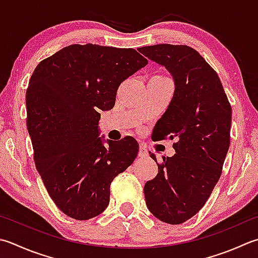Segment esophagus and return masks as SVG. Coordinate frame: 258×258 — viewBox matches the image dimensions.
<instances>
[{
    "label": "esophagus",
    "instance_id": "1",
    "mask_svg": "<svg viewBox=\"0 0 258 258\" xmlns=\"http://www.w3.org/2000/svg\"><path fill=\"white\" fill-rule=\"evenodd\" d=\"M139 156H140V158H142V159H143V158H146V156H149V151L146 150L145 146H143V145L140 146Z\"/></svg>",
    "mask_w": 258,
    "mask_h": 258
}]
</instances>
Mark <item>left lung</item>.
Instances as JSON below:
<instances>
[{
  "label": "left lung",
  "mask_w": 258,
  "mask_h": 258,
  "mask_svg": "<svg viewBox=\"0 0 258 258\" xmlns=\"http://www.w3.org/2000/svg\"><path fill=\"white\" fill-rule=\"evenodd\" d=\"M138 50L168 70L175 86L152 134L155 141L175 139V154L162 156L144 196L154 217L179 225L203 208L218 182L230 144L231 107L218 75L195 49L163 43Z\"/></svg>",
  "instance_id": "obj_1"
}]
</instances>
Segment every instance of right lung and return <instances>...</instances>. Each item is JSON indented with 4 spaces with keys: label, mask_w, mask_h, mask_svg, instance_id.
<instances>
[{
    "label": "right lung",
    "mask_w": 258,
    "mask_h": 258,
    "mask_svg": "<svg viewBox=\"0 0 258 258\" xmlns=\"http://www.w3.org/2000/svg\"><path fill=\"white\" fill-rule=\"evenodd\" d=\"M146 64L131 48L72 44L42 60L30 78L25 103L35 166L53 203L74 219L107 208L110 183L139 153L132 136L100 138L99 112L114 107L120 83Z\"/></svg>",
    "instance_id": "obj_1"
}]
</instances>
